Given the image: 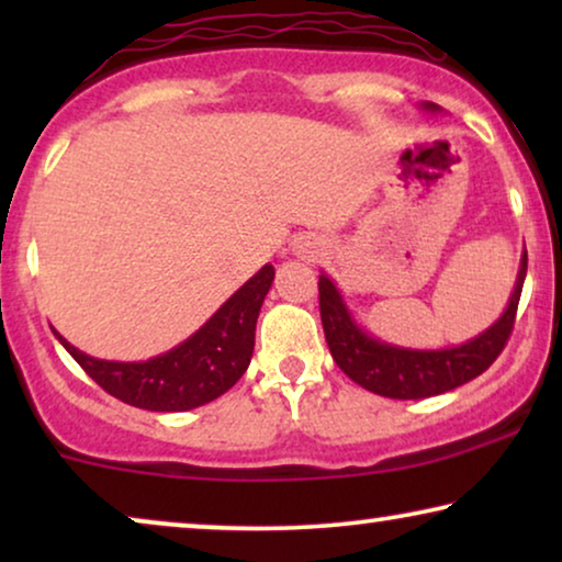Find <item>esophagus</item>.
Listing matches in <instances>:
<instances>
[{
    "label": "esophagus",
    "mask_w": 562,
    "mask_h": 562,
    "mask_svg": "<svg viewBox=\"0 0 562 562\" xmlns=\"http://www.w3.org/2000/svg\"><path fill=\"white\" fill-rule=\"evenodd\" d=\"M291 250H294V256L302 260H317L322 252H325V243H322L317 235H302L291 243Z\"/></svg>",
    "instance_id": "esophagus-1"
}]
</instances>
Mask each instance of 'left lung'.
Masks as SVG:
<instances>
[{"label": "left lung", "instance_id": "1", "mask_svg": "<svg viewBox=\"0 0 562 562\" xmlns=\"http://www.w3.org/2000/svg\"><path fill=\"white\" fill-rule=\"evenodd\" d=\"M419 110L427 114L442 112L432 102H422ZM527 276V250L521 252L519 273L514 291L506 302V310L498 314L494 325H488L471 340L448 348H404L381 340L368 333L356 319L348 302L337 289V283L322 271L319 273V312L322 327L333 352L335 363L345 375H350L358 386L389 398H427L445 394L463 383L473 381L498 358L509 340L514 314L521 296Z\"/></svg>", "mask_w": 562, "mask_h": 562}]
</instances>
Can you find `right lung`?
<instances>
[{"label": "right lung", "instance_id": "obj_1", "mask_svg": "<svg viewBox=\"0 0 562 562\" xmlns=\"http://www.w3.org/2000/svg\"><path fill=\"white\" fill-rule=\"evenodd\" d=\"M273 276V266L266 263L194 335L148 360H102L74 348L58 329L53 335L120 402L148 412H189L214 402L248 371L256 322Z\"/></svg>", "mask_w": 562, "mask_h": 562}]
</instances>
